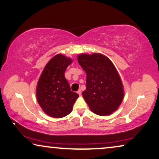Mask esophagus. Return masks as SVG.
<instances>
[{
	"instance_id": "1",
	"label": "esophagus",
	"mask_w": 159,
	"mask_h": 159,
	"mask_svg": "<svg viewBox=\"0 0 159 159\" xmlns=\"http://www.w3.org/2000/svg\"><path fill=\"white\" fill-rule=\"evenodd\" d=\"M77 93L79 94L80 95H82V90H81V89H79V90L77 91Z\"/></svg>"
}]
</instances>
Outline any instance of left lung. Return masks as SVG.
<instances>
[{"mask_svg":"<svg viewBox=\"0 0 159 159\" xmlns=\"http://www.w3.org/2000/svg\"><path fill=\"white\" fill-rule=\"evenodd\" d=\"M77 60L87 75L82 96L89 107L98 116L111 115L124 98L123 82L116 66L100 53L80 54Z\"/></svg>","mask_w":159,"mask_h":159,"instance_id":"1","label":"left lung"}]
</instances>
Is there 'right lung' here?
Listing matches in <instances>:
<instances>
[{
  "label": "right lung",
  "mask_w": 159,
  "mask_h": 159,
  "mask_svg": "<svg viewBox=\"0 0 159 159\" xmlns=\"http://www.w3.org/2000/svg\"><path fill=\"white\" fill-rule=\"evenodd\" d=\"M72 59L58 54L52 58L43 69L36 86V98L46 114L55 118L65 117L72 110L79 95L71 91L64 77Z\"/></svg>",
  "instance_id": "obj_1"
}]
</instances>
